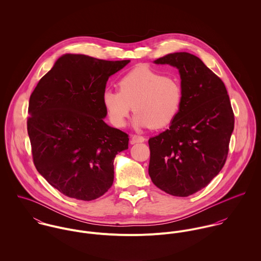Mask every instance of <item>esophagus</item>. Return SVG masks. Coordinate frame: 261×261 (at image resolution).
Segmentation results:
<instances>
[{
	"label": "esophagus",
	"instance_id": "34e87169",
	"mask_svg": "<svg viewBox=\"0 0 261 261\" xmlns=\"http://www.w3.org/2000/svg\"><path fill=\"white\" fill-rule=\"evenodd\" d=\"M146 141V139L142 136H133L132 137V140H130V143L132 144H137V143H144Z\"/></svg>",
	"mask_w": 261,
	"mask_h": 261
}]
</instances>
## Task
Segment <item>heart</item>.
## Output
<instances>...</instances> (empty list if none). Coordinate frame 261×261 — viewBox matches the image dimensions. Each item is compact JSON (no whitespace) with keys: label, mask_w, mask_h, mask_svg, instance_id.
<instances>
[{"label":"heart","mask_w":261,"mask_h":261,"mask_svg":"<svg viewBox=\"0 0 261 261\" xmlns=\"http://www.w3.org/2000/svg\"><path fill=\"white\" fill-rule=\"evenodd\" d=\"M118 91L107 90L102 102L112 123L121 127L132 111L137 126L162 128L174 121L183 103V87L173 77L147 65H138L117 83Z\"/></svg>","instance_id":"obj_1"}]
</instances>
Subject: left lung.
<instances>
[{"label": "left lung", "instance_id": "1", "mask_svg": "<svg viewBox=\"0 0 261 261\" xmlns=\"http://www.w3.org/2000/svg\"><path fill=\"white\" fill-rule=\"evenodd\" d=\"M154 63L179 69L184 97L170 127L149 140V177L162 191L188 197L223 168L234 113L223 81L197 56L176 52Z\"/></svg>", "mask_w": 261, "mask_h": 261}]
</instances>
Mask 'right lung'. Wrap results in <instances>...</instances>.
<instances>
[{"label": "right lung", "mask_w": 261, "mask_h": 261, "mask_svg": "<svg viewBox=\"0 0 261 261\" xmlns=\"http://www.w3.org/2000/svg\"><path fill=\"white\" fill-rule=\"evenodd\" d=\"M130 60L65 54L38 82L29 100L27 129L33 162L61 194L99 198L113 183V160L128 148V135L103 121L110 76Z\"/></svg>", "instance_id": "right-lung-1"}]
</instances>
